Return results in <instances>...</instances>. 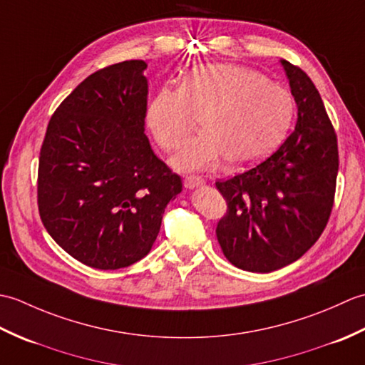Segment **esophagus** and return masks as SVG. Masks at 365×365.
Instances as JSON below:
<instances>
[{"mask_svg": "<svg viewBox=\"0 0 365 365\" xmlns=\"http://www.w3.org/2000/svg\"><path fill=\"white\" fill-rule=\"evenodd\" d=\"M183 185L185 188L187 190H195V188H199V187H204L205 185V180L202 177H195V175H190L183 180Z\"/></svg>", "mask_w": 365, "mask_h": 365, "instance_id": "34e87169", "label": "esophagus"}]
</instances>
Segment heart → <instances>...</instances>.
Here are the masks:
<instances>
[{"label": "heart", "mask_w": 365, "mask_h": 365, "mask_svg": "<svg viewBox=\"0 0 365 365\" xmlns=\"http://www.w3.org/2000/svg\"><path fill=\"white\" fill-rule=\"evenodd\" d=\"M293 97L257 71L240 64L199 66L180 88L163 86L150 98L145 123L165 150L182 144L200 113L204 131L188 139L173 163L180 170L254 165L282 141L293 118Z\"/></svg>", "instance_id": "b5f03b06"}]
</instances>
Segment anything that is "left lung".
<instances>
[{
	"mask_svg": "<svg viewBox=\"0 0 365 365\" xmlns=\"http://www.w3.org/2000/svg\"><path fill=\"white\" fill-rule=\"evenodd\" d=\"M298 106L294 131L260 165L216 182L227 202L216 237L240 269L271 273L298 260L327 227L339 170L337 138L312 80L281 59Z\"/></svg>",
	"mask_w": 365,
	"mask_h": 365,
	"instance_id": "obj_1",
	"label": "left lung"
}]
</instances>
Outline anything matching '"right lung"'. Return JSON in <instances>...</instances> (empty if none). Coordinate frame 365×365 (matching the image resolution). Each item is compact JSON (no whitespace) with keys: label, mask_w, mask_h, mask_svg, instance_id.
I'll list each match as a JSON object with an SVG mask.
<instances>
[{"label":"right lung","mask_w":365,"mask_h":365,"mask_svg":"<svg viewBox=\"0 0 365 365\" xmlns=\"http://www.w3.org/2000/svg\"><path fill=\"white\" fill-rule=\"evenodd\" d=\"M144 61L89 75L50 119L37 202L46 232L73 259L119 269L152 250L182 180L145 136Z\"/></svg>","instance_id":"obj_1"}]
</instances>
